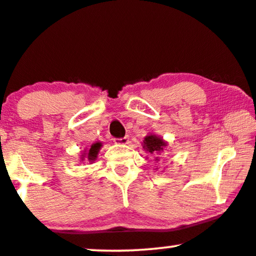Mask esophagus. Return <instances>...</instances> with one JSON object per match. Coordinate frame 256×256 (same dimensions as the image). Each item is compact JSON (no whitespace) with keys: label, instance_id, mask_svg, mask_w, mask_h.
I'll return each mask as SVG.
<instances>
[{"label":"esophagus","instance_id":"34e87169","mask_svg":"<svg viewBox=\"0 0 256 256\" xmlns=\"http://www.w3.org/2000/svg\"><path fill=\"white\" fill-rule=\"evenodd\" d=\"M114 142L121 144H129V138L124 136V138H114Z\"/></svg>","mask_w":256,"mask_h":256}]
</instances>
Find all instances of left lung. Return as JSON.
<instances>
[{"label": "left lung", "mask_w": 256, "mask_h": 256, "mask_svg": "<svg viewBox=\"0 0 256 256\" xmlns=\"http://www.w3.org/2000/svg\"><path fill=\"white\" fill-rule=\"evenodd\" d=\"M166 146H167L166 141H164L162 138L156 136V135H154V134L147 135L144 140V150H146L147 152L153 154V156L162 153L164 150V148H165ZM156 160H159V159L156 158Z\"/></svg>", "instance_id": "8db88e82"}]
</instances>
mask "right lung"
I'll return each mask as SVG.
<instances>
[{"label":"right lung","mask_w":256,"mask_h":256,"mask_svg":"<svg viewBox=\"0 0 256 256\" xmlns=\"http://www.w3.org/2000/svg\"><path fill=\"white\" fill-rule=\"evenodd\" d=\"M100 147H102V144H100V142H96V144H91V147L89 148V150H88L86 152H85L83 156H82V162H83V160H85V159H86L88 162H94V160L97 159V156H98Z\"/></svg>","instance_id":"add662e5"}]
</instances>
